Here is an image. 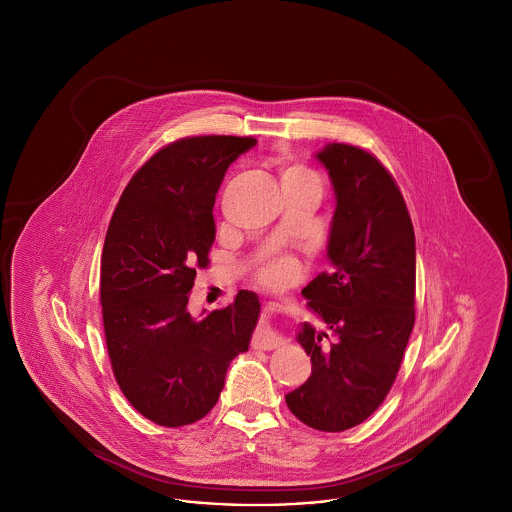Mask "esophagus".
<instances>
[{"instance_id":"esophagus-1","label":"esophagus","mask_w":512,"mask_h":512,"mask_svg":"<svg viewBox=\"0 0 512 512\" xmlns=\"http://www.w3.org/2000/svg\"><path fill=\"white\" fill-rule=\"evenodd\" d=\"M280 311H282V307H280L278 303H267V305H265V313H267V315H276V313H280ZM251 345H253L255 349L270 351V349L282 347L284 340H282L276 332H272L270 326H263V328H259V330L255 332Z\"/></svg>"}]
</instances>
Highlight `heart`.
Here are the masks:
<instances>
[{"label":"heart","mask_w":512,"mask_h":512,"mask_svg":"<svg viewBox=\"0 0 512 512\" xmlns=\"http://www.w3.org/2000/svg\"><path fill=\"white\" fill-rule=\"evenodd\" d=\"M305 176H315V174L307 171L301 165H290V167H286L282 180L305 178ZM297 272H299L297 259L292 255H282V257H276V259L268 261L263 267L259 268L257 274H255V280H257V284H261L263 288H268V290H282V288L292 284Z\"/></svg>","instance_id":"obj_1"}]
</instances>
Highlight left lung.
I'll list each match as a JSON object with an SVG mask.
<instances>
[{"label":"left lung","instance_id":"8db88e82","mask_svg":"<svg viewBox=\"0 0 512 512\" xmlns=\"http://www.w3.org/2000/svg\"><path fill=\"white\" fill-rule=\"evenodd\" d=\"M317 157L336 192L328 242L334 268L301 293L334 340L303 324L297 340L313 374L286 403L309 428L343 432L365 422L395 382L414 326L416 251L403 194L370 151L330 144Z\"/></svg>","mask_w":512,"mask_h":512}]
</instances>
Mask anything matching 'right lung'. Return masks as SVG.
I'll return each instance as SVG.
<instances>
[{"instance_id":"1","label":"right lung","mask_w":512,"mask_h":512,"mask_svg":"<svg viewBox=\"0 0 512 512\" xmlns=\"http://www.w3.org/2000/svg\"><path fill=\"white\" fill-rule=\"evenodd\" d=\"M255 144L211 134L161 147L134 172L107 228L99 301L111 368L128 403L165 428L217 405L259 318V297L245 290L203 318L188 309L195 270L211 263L220 182Z\"/></svg>"}]
</instances>
